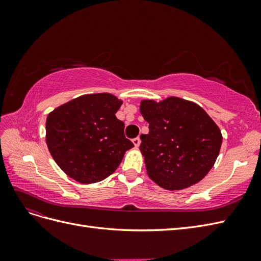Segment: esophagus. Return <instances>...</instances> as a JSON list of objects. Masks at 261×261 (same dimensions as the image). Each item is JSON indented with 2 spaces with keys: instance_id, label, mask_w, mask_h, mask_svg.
Segmentation results:
<instances>
[{
  "instance_id": "obj_1",
  "label": "esophagus",
  "mask_w": 261,
  "mask_h": 261,
  "mask_svg": "<svg viewBox=\"0 0 261 261\" xmlns=\"http://www.w3.org/2000/svg\"><path fill=\"white\" fill-rule=\"evenodd\" d=\"M133 144L135 145V147H139V145H140V138H139V137L134 138V139H133Z\"/></svg>"
}]
</instances>
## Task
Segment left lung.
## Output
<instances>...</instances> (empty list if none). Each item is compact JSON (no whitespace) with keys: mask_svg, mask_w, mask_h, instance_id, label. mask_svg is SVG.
Here are the masks:
<instances>
[{"mask_svg":"<svg viewBox=\"0 0 261 261\" xmlns=\"http://www.w3.org/2000/svg\"><path fill=\"white\" fill-rule=\"evenodd\" d=\"M140 113L149 123L139 149L148 176L168 191L198 183L215 164L222 144L217 124L194 102L170 97L143 100Z\"/></svg>","mask_w":261,"mask_h":261,"instance_id":"8db88e82","label":"left lung"}]
</instances>
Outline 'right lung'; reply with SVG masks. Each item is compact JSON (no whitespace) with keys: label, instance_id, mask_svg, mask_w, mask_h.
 <instances>
[{"label":"right lung","instance_id":"1","mask_svg":"<svg viewBox=\"0 0 261 261\" xmlns=\"http://www.w3.org/2000/svg\"><path fill=\"white\" fill-rule=\"evenodd\" d=\"M122 101L110 93L85 94L46 118L45 140L54 161L82 184L97 183L118 168L134 147L115 116Z\"/></svg>","mask_w":261,"mask_h":261}]
</instances>
